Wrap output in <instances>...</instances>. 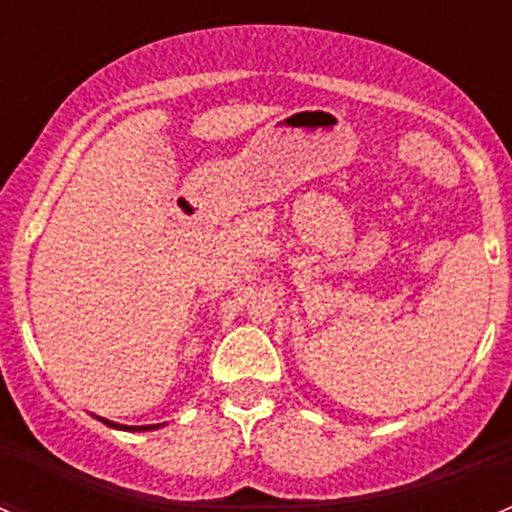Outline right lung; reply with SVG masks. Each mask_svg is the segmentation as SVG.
<instances>
[{"label": "right lung", "instance_id": "add662e5", "mask_svg": "<svg viewBox=\"0 0 512 512\" xmlns=\"http://www.w3.org/2000/svg\"><path fill=\"white\" fill-rule=\"evenodd\" d=\"M98 421L106 423L108 428H116V431H156V428L163 426V423H153V426H123V423H116V421H108V418H101L96 416Z\"/></svg>", "mask_w": 512, "mask_h": 512}]
</instances>
